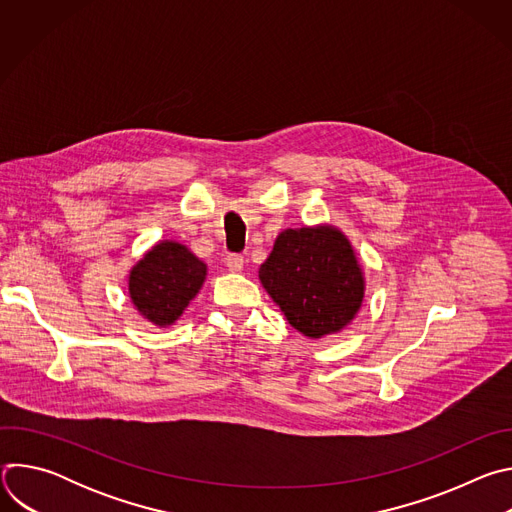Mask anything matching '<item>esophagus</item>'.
<instances>
[{"label": "esophagus", "instance_id": "obj_1", "mask_svg": "<svg viewBox=\"0 0 512 512\" xmlns=\"http://www.w3.org/2000/svg\"><path fill=\"white\" fill-rule=\"evenodd\" d=\"M243 263H245V259H243V255H239V253H231V255H227V259H225V265L229 267V271H241V269H243Z\"/></svg>", "mask_w": 512, "mask_h": 512}]
</instances>
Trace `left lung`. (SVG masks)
I'll return each instance as SVG.
<instances>
[{"label": "left lung", "instance_id": "8db88e82", "mask_svg": "<svg viewBox=\"0 0 512 512\" xmlns=\"http://www.w3.org/2000/svg\"><path fill=\"white\" fill-rule=\"evenodd\" d=\"M259 279L287 322L310 338L342 330L364 296L354 251L332 227L283 231Z\"/></svg>", "mask_w": 512, "mask_h": 512}]
</instances>
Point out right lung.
Segmentation results:
<instances>
[{
    "label": "right lung",
    "instance_id": "obj_1",
    "mask_svg": "<svg viewBox=\"0 0 512 512\" xmlns=\"http://www.w3.org/2000/svg\"><path fill=\"white\" fill-rule=\"evenodd\" d=\"M206 277V265L184 245L164 241L131 269L129 294L139 314L156 326L174 324Z\"/></svg>",
    "mask_w": 512,
    "mask_h": 512
}]
</instances>
